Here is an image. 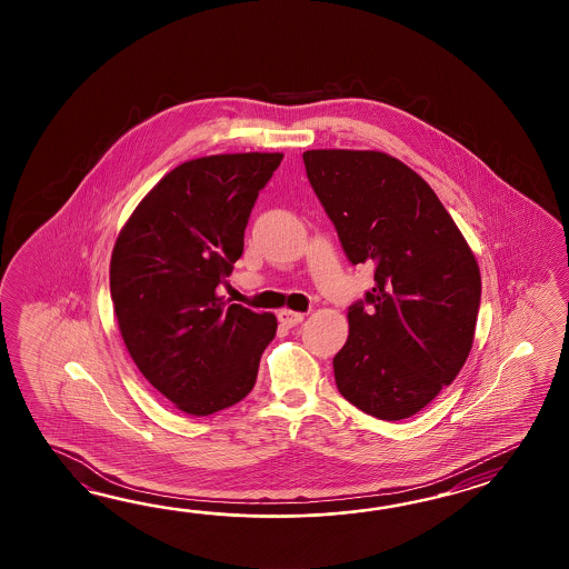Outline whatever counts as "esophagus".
<instances>
[{"instance_id": "1", "label": "esophagus", "mask_w": 569, "mask_h": 569, "mask_svg": "<svg viewBox=\"0 0 569 569\" xmlns=\"http://www.w3.org/2000/svg\"><path fill=\"white\" fill-rule=\"evenodd\" d=\"M302 319H305V315L299 313V311H290V309H282V311H279V321L284 327L299 326Z\"/></svg>"}]
</instances>
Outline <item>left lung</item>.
Masks as SVG:
<instances>
[{
	"mask_svg": "<svg viewBox=\"0 0 569 569\" xmlns=\"http://www.w3.org/2000/svg\"><path fill=\"white\" fill-rule=\"evenodd\" d=\"M307 177L351 264H375V287L348 309L333 358L341 397L382 421L421 411L472 350L482 279L436 191L378 150H307Z\"/></svg>",
	"mask_w": 569,
	"mask_h": 569,
	"instance_id": "left-lung-1",
	"label": "left lung"
}]
</instances>
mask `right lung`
Here are the masks:
<instances>
[{"mask_svg":"<svg viewBox=\"0 0 569 569\" xmlns=\"http://www.w3.org/2000/svg\"><path fill=\"white\" fill-rule=\"evenodd\" d=\"M280 152L194 158L133 209L111 252L109 289L121 338L158 392L187 415L228 409L254 388L277 317L219 297L243 252L258 191Z\"/></svg>","mask_w":569,"mask_h":569,"instance_id":"right-lung-1","label":"right lung"}]
</instances>
